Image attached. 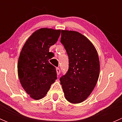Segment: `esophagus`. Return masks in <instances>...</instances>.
<instances>
[{
  "instance_id": "esophagus-1",
  "label": "esophagus",
  "mask_w": 122,
  "mask_h": 122,
  "mask_svg": "<svg viewBox=\"0 0 122 122\" xmlns=\"http://www.w3.org/2000/svg\"><path fill=\"white\" fill-rule=\"evenodd\" d=\"M56 73H57L58 76V75H60V68H58V67L56 68Z\"/></svg>"
}]
</instances>
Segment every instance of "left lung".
Returning a JSON list of instances; mask_svg holds the SVG:
<instances>
[{
    "label": "left lung",
    "mask_w": 122,
    "mask_h": 122,
    "mask_svg": "<svg viewBox=\"0 0 122 122\" xmlns=\"http://www.w3.org/2000/svg\"><path fill=\"white\" fill-rule=\"evenodd\" d=\"M61 42L69 58L68 72L60 78L65 98L72 104L81 103L90 95L99 78L97 51L88 38L77 31L61 30Z\"/></svg>",
    "instance_id": "obj_1"
}]
</instances>
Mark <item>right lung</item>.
I'll list each match as a JSON object with an SVG mask.
<instances>
[{"label": "right lung", "mask_w": 122, "mask_h": 122, "mask_svg": "<svg viewBox=\"0 0 122 122\" xmlns=\"http://www.w3.org/2000/svg\"><path fill=\"white\" fill-rule=\"evenodd\" d=\"M61 30L44 28L27 39L18 59V72L22 87L32 99L44 98L56 79L55 67L49 62L50 46L57 42Z\"/></svg>", "instance_id": "right-lung-1"}]
</instances>
